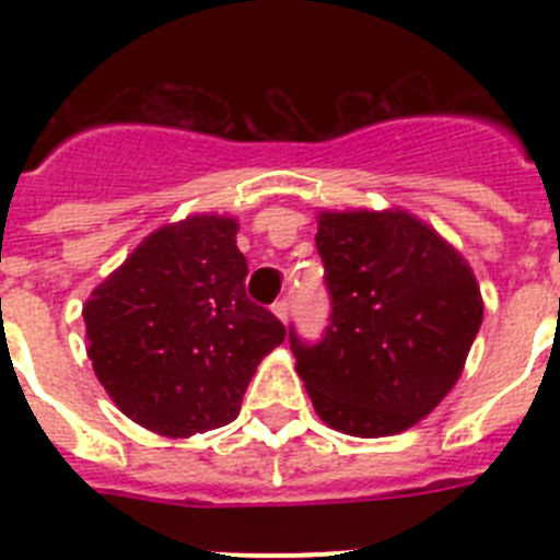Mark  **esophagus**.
Listing matches in <instances>:
<instances>
[{
  "label": "esophagus",
  "instance_id": "1",
  "mask_svg": "<svg viewBox=\"0 0 560 560\" xmlns=\"http://www.w3.org/2000/svg\"><path fill=\"white\" fill-rule=\"evenodd\" d=\"M271 311H275V316L280 319V323H289L291 316V303L289 300H277L275 305H271Z\"/></svg>",
  "mask_w": 560,
  "mask_h": 560
}]
</instances>
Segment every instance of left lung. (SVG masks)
Masks as SVG:
<instances>
[{"label": "left lung", "instance_id": "obj_1", "mask_svg": "<svg viewBox=\"0 0 560 560\" xmlns=\"http://www.w3.org/2000/svg\"><path fill=\"white\" fill-rule=\"evenodd\" d=\"M330 325L316 345L289 330L316 415L355 438H387L427 418L463 373L482 325L471 266L404 210L323 212Z\"/></svg>", "mask_w": 560, "mask_h": 560}]
</instances>
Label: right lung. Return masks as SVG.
<instances>
[{"label": "right lung", "mask_w": 560, "mask_h": 560, "mask_svg": "<svg viewBox=\"0 0 560 560\" xmlns=\"http://www.w3.org/2000/svg\"><path fill=\"white\" fill-rule=\"evenodd\" d=\"M237 221L190 215L151 232L83 305L86 353L122 415L165 438L219 429L241 412L285 328L246 296Z\"/></svg>", "instance_id": "right-lung-1"}]
</instances>
